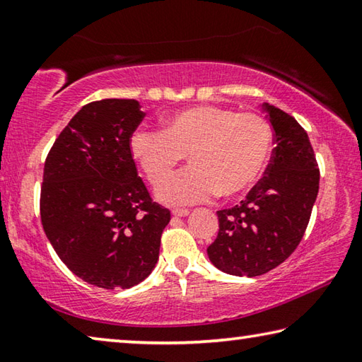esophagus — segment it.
<instances>
[{"label": "esophagus", "mask_w": 362, "mask_h": 362, "mask_svg": "<svg viewBox=\"0 0 362 362\" xmlns=\"http://www.w3.org/2000/svg\"><path fill=\"white\" fill-rule=\"evenodd\" d=\"M188 214H189L188 209H174L173 211V216L174 217H187Z\"/></svg>", "instance_id": "obj_1"}]
</instances>
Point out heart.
I'll return each mask as SVG.
<instances>
[{"instance_id": "b5f03b06", "label": "heart", "mask_w": 362, "mask_h": 362, "mask_svg": "<svg viewBox=\"0 0 362 362\" xmlns=\"http://www.w3.org/2000/svg\"><path fill=\"white\" fill-rule=\"evenodd\" d=\"M272 146L273 131L263 116L216 105L182 110L163 131L139 127L131 137L132 156L151 185L190 155L192 167L158 187V199L169 206L244 192L260 177Z\"/></svg>"}]
</instances>
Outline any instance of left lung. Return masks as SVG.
<instances>
[{"mask_svg": "<svg viewBox=\"0 0 362 362\" xmlns=\"http://www.w3.org/2000/svg\"><path fill=\"white\" fill-rule=\"evenodd\" d=\"M273 127V156L246 199L217 211L211 262L235 276H260L281 265L302 241L320 189L308 134L293 116L263 103Z\"/></svg>", "mask_w": 362, "mask_h": 362, "instance_id": "left-lung-1", "label": "left lung"}]
</instances>
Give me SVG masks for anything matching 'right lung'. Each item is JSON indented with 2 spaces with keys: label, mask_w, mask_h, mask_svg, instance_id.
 I'll use <instances>...</instances> for the list:
<instances>
[{
  "label": "right lung",
  "mask_w": 362,
  "mask_h": 362,
  "mask_svg": "<svg viewBox=\"0 0 362 362\" xmlns=\"http://www.w3.org/2000/svg\"><path fill=\"white\" fill-rule=\"evenodd\" d=\"M134 99H103L73 116L47 153L41 223L78 278L129 289L155 268L170 212L137 174L131 137L144 119Z\"/></svg>",
  "instance_id": "obj_1"
}]
</instances>
